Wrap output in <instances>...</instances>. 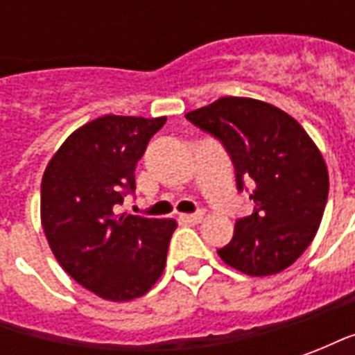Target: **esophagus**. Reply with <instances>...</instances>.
I'll use <instances>...</instances> for the list:
<instances>
[{
	"instance_id": "obj_1",
	"label": "esophagus",
	"mask_w": 355,
	"mask_h": 355,
	"mask_svg": "<svg viewBox=\"0 0 355 355\" xmlns=\"http://www.w3.org/2000/svg\"><path fill=\"white\" fill-rule=\"evenodd\" d=\"M182 223H188V224H198L203 220V213H193V215H182Z\"/></svg>"
}]
</instances>
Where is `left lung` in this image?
I'll return each mask as SVG.
<instances>
[{"mask_svg": "<svg viewBox=\"0 0 355 355\" xmlns=\"http://www.w3.org/2000/svg\"><path fill=\"white\" fill-rule=\"evenodd\" d=\"M186 119L223 142L239 190L245 182L253 188V213L236 223L218 257L254 277L283 272L308 249L323 218L329 173L320 148L287 112L247 96H223Z\"/></svg>", "mask_w": 355, "mask_h": 355, "instance_id": "obj_1", "label": "left lung"}]
</instances>
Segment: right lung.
<instances>
[{"label":"right lung","instance_id":"obj_1","mask_svg":"<svg viewBox=\"0 0 355 355\" xmlns=\"http://www.w3.org/2000/svg\"><path fill=\"white\" fill-rule=\"evenodd\" d=\"M167 117L102 116L68 137L42 178V226L58 264L96 297L127 302L162 277L171 218L116 215Z\"/></svg>","mask_w":355,"mask_h":355}]
</instances>
